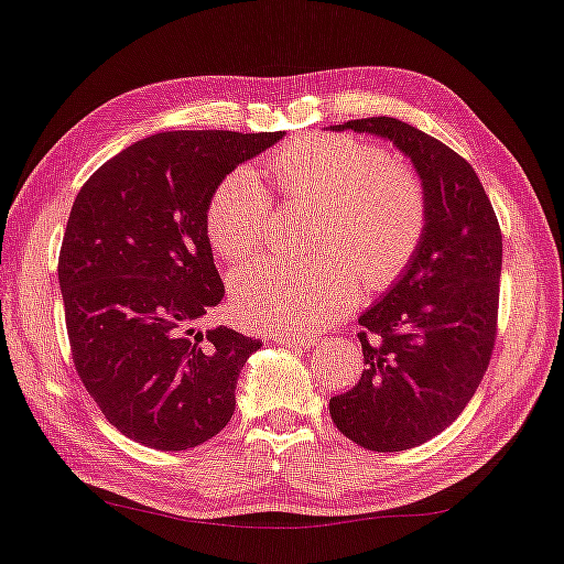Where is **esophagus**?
Here are the masks:
<instances>
[{"instance_id": "esophagus-1", "label": "esophagus", "mask_w": 564, "mask_h": 564, "mask_svg": "<svg viewBox=\"0 0 564 564\" xmlns=\"http://www.w3.org/2000/svg\"><path fill=\"white\" fill-rule=\"evenodd\" d=\"M275 341L285 347H313L317 339L311 335H279L275 337Z\"/></svg>"}]
</instances>
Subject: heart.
<instances>
[{
    "instance_id": "1",
    "label": "heart",
    "mask_w": 564,
    "mask_h": 564,
    "mask_svg": "<svg viewBox=\"0 0 564 564\" xmlns=\"http://www.w3.org/2000/svg\"><path fill=\"white\" fill-rule=\"evenodd\" d=\"M271 178L293 203L317 205L311 261L259 259L231 275L239 323L269 333L325 327L369 289H389L421 247L427 205L417 175L377 143L341 134L293 141L275 153ZM271 197L251 169L225 175L207 203L205 229L215 251L237 261L261 245Z\"/></svg>"
}]
</instances>
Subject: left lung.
<instances>
[{
    "instance_id": "obj_1",
    "label": "left lung",
    "mask_w": 564,
    "mask_h": 564,
    "mask_svg": "<svg viewBox=\"0 0 564 564\" xmlns=\"http://www.w3.org/2000/svg\"><path fill=\"white\" fill-rule=\"evenodd\" d=\"M329 129L391 141L425 191L421 247L359 315L361 379L329 399V415L351 443L411 449L457 421L489 367L499 315V219L471 165L425 131L393 117Z\"/></svg>"
}]
</instances>
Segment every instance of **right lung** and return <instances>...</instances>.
<instances>
[{"label":"right lung","mask_w":564,"mask_h":564,"mask_svg":"<svg viewBox=\"0 0 564 564\" xmlns=\"http://www.w3.org/2000/svg\"><path fill=\"white\" fill-rule=\"evenodd\" d=\"M283 131H165L99 165L77 193L58 259L77 377L121 435L153 449L207 443L235 413L259 339L195 329L225 283L205 229L225 175Z\"/></svg>","instance_id":"1"}]
</instances>
